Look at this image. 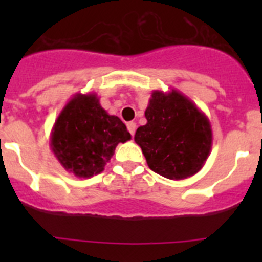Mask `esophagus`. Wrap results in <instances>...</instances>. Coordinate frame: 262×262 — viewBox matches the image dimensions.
<instances>
[{
  "instance_id": "esophagus-1",
  "label": "esophagus",
  "mask_w": 262,
  "mask_h": 262,
  "mask_svg": "<svg viewBox=\"0 0 262 262\" xmlns=\"http://www.w3.org/2000/svg\"><path fill=\"white\" fill-rule=\"evenodd\" d=\"M127 129H128L131 135H133V136L135 135V131H136V123H135V122H128V123H127Z\"/></svg>"
}]
</instances>
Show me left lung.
I'll list each match as a JSON object with an SVG mask.
<instances>
[{
	"label": "left lung",
	"instance_id": "obj_1",
	"mask_svg": "<svg viewBox=\"0 0 262 262\" xmlns=\"http://www.w3.org/2000/svg\"><path fill=\"white\" fill-rule=\"evenodd\" d=\"M147 124L136 129L135 143L148 166L169 180H185L205 165L212 147L209 118L186 96L154 90L145 108Z\"/></svg>",
	"mask_w": 262,
	"mask_h": 262
}]
</instances>
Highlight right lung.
Returning <instances> with one entry per match:
<instances>
[{
  "label": "right lung",
  "instance_id": "1",
  "mask_svg": "<svg viewBox=\"0 0 262 262\" xmlns=\"http://www.w3.org/2000/svg\"><path fill=\"white\" fill-rule=\"evenodd\" d=\"M129 139L126 124L108 114L96 93H77L55 120L50 145L67 172L90 178L103 172L117 145Z\"/></svg>",
  "mask_w": 262,
  "mask_h": 262
}]
</instances>
